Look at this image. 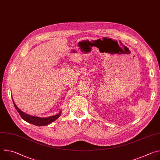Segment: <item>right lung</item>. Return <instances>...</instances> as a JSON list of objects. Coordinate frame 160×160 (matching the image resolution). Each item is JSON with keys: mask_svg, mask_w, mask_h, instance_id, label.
Masks as SVG:
<instances>
[{"mask_svg": "<svg viewBox=\"0 0 160 160\" xmlns=\"http://www.w3.org/2000/svg\"><path fill=\"white\" fill-rule=\"evenodd\" d=\"M14 107L16 108V109L17 110V111L19 112V114L20 115L21 117L25 121L32 123L33 125H37V126H44V125H48L49 124H50L51 123H52V122L55 121L56 120H57L61 115V111H60V112L59 113H58L57 115L52 116V117H47V118H40V117H34V116H32V115H27V114L23 112L22 111H21L15 104L13 99H12Z\"/></svg>", "mask_w": 160, "mask_h": 160, "instance_id": "right-lung-1", "label": "right lung"}]
</instances>
